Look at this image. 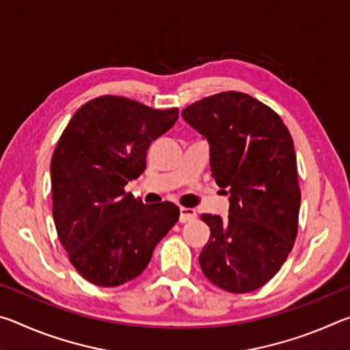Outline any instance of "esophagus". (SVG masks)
Masks as SVG:
<instances>
[{"label": "esophagus", "mask_w": 350, "mask_h": 350, "mask_svg": "<svg viewBox=\"0 0 350 350\" xmlns=\"http://www.w3.org/2000/svg\"><path fill=\"white\" fill-rule=\"evenodd\" d=\"M198 213L196 210L193 208H185V206H180V216H179V221L183 224V222H189L193 221V219H196Z\"/></svg>", "instance_id": "1"}]
</instances>
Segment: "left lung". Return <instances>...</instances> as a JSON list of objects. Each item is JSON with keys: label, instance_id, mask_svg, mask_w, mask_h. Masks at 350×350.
<instances>
[{"label": "left lung", "instance_id": "obj_1", "mask_svg": "<svg viewBox=\"0 0 350 350\" xmlns=\"http://www.w3.org/2000/svg\"><path fill=\"white\" fill-rule=\"evenodd\" d=\"M182 117L210 142L211 176L230 199L227 219L200 215L211 232L200 269L227 292H253L280 271L298 233L292 135L270 106L244 92L205 97Z\"/></svg>", "mask_w": 350, "mask_h": 350}]
</instances>
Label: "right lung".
Wrapping results in <instances>:
<instances>
[{
  "label": "right lung",
  "instance_id": "add662e5",
  "mask_svg": "<svg viewBox=\"0 0 350 350\" xmlns=\"http://www.w3.org/2000/svg\"><path fill=\"white\" fill-rule=\"evenodd\" d=\"M177 118V108L102 96L83 105L58 139L51 162L57 234L70 264L94 286L137 278L179 221L173 202L148 205L125 191L145 171L151 142Z\"/></svg>",
  "mask_w": 350,
  "mask_h": 350
}]
</instances>
